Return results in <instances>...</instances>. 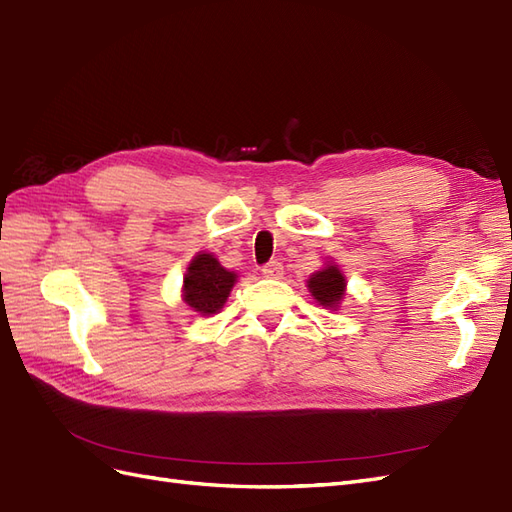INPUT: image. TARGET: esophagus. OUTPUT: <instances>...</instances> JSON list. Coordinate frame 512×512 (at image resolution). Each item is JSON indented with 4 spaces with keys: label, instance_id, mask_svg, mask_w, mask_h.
I'll return each instance as SVG.
<instances>
[{
    "label": "esophagus",
    "instance_id": "esophagus-1",
    "mask_svg": "<svg viewBox=\"0 0 512 512\" xmlns=\"http://www.w3.org/2000/svg\"><path fill=\"white\" fill-rule=\"evenodd\" d=\"M261 274L266 276V279H281L283 276V264L281 261H270L264 268H261Z\"/></svg>",
    "mask_w": 512,
    "mask_h": 512
}]
</instances>
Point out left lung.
Listing matches in <instances>:
<instances>
[{
    "instance_id": "8db88e82",
    "label": "left lung",
    "mask_w": 512,
    "mask_h": 512,
    "mask_svg": "<svg viewBox=\"0 0 512 512\" xmlns=\"http://www.w3.org/2000/svg\"><path fill=\"white\" fill-rule=\"evenodd\" d=\"M306 287H309L313 300L330 311H339L343 298L347 296V279L334 261H326L324 268L313 272L306 281Z\"/></svg>"
}]
</instances>
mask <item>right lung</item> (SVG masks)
<instances>
[{"label": "right lung", "mask_w": 512, "mask_h": 512, "mask_svg": "<svg viewBox=\"0 0 512 512\" xmlns=\"http://www.w3.org/2000/svg\"><path fill=\"white\" fill-rule=\"evenodd\" d=\"M238 281V274L221 266L212 253L199 251L186 268L182 283V300L191 311L201 317L216 315L223 309L233 285Z\"/></svg>", "instance_id": "right-lung-1"}]
</instances>
